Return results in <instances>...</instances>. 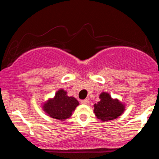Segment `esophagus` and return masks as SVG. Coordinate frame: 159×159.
Wrapping results in <instances>:
<instances>
[{"label":"esophagus","instance_id":"1","mask_svg":"<svg viewBox=\"0 0 159 159\" xmlns=\"http://www.w3.org/2000/svg\"><path fill=\"white\" fill-rule=\"evenodd\" d=\"M81 103L83 104V105H89V100H88V99L81 100Z\"/></svg>","mask_w":159,"mask_h":159}]
</instances>
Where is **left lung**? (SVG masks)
<instances>
[{"label": "left lung", "mask_w": 159, "mask_h": 159, "mask_svg": "<svg viewBox=\"0 0 159 159\" xmlns=\"http://www.w3.org/2000/svg\"><path fill=\"white\" fill-rule=\"evenodd\" d=\"M100 101L94 105L96 117L102 122L117 118L125 111V105L117 98H112L108 93L102 92L99 95Z\"/></svg>", "instance_id": "1"}]
</instances>
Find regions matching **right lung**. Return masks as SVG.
I'll return each instance as SVG.
<instances>
[{
    "instance_id": "right-lung-1",
    "label": "right lung",
    "mask_w": 159,
    "mask_h": 159,
    "mask_svg": "<svg viewBox=\"0 0 159 159\" xmlns=\"http://www.w3.org/2000/svg\"><path fill=\"white\" fill-rule=\"evenodd\" d=\"M78 105L79 102L75 98L68 96L66 91L61 89L57 91L54 98H49L43 105V108L52 118L63 121L72 116Z\"/></svg>"
}]
</instances>
